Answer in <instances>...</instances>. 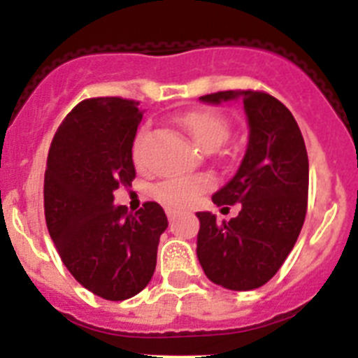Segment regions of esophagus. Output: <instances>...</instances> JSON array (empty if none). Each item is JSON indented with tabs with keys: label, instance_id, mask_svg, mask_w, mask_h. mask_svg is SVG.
<instances>
[{
	"label": "esophagus",
	"instance_id": "34e87169",
	"mask_svg": "<svg viewBox=\"0 0 358 358\" xmlns=\"http://www.w3.org/2000/svg\"><path fill=\"white\" fill-rule=\"evenodd\" d=\"M177 213H179V211L172 210V208H169V210H166V215H169V220H170V222H172L173 218H176V217H177Z\"/></svg>",
	"mask_w": 358,
	"mask_h": 358
}]
</instances>
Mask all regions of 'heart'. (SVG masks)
I'll use <instances>...</instances> for the list:
<instances>
[{
    "instance_id": "1",
    "label": "heart",
    "mask_w": 358,
    "mask_h": 358,
    "mask_svg": "<svg viewBox=\"0 0 358 358\" xmlns=\"http://www.w3.org/2000/svg\"><path fill=\"white\" fill-rule=\"evenodd\" d=\"M179 123L189 132L195 143L204 150H215L220 145L227 141L231 134L229 120L218 110L213 109H195L188 110L182 116H179ZM148 129H141L136 136L134 161L138 164H143V148L147 143ZM211 186V181L204 176H188V177H173L166 181L159 182L154 188V197L170 208H186L189 206L202 192H206Z\"/></svg>"
}]
</instances>
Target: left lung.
<instances>
[{
	"mask_svg": "<svg viewBox=\"0 0 358 358\" xmlns=\"http://www.w3.org/2000/svg\"><path fill=\"white\" fill-rule=\"evenodd\" d=\"M202 102L242 100L249 143L238 172L211 197L240 211L218 220L199 211L197 258L213 283L229 290L265 285L280 271L305 222L308 156L292 113L264 91L235 90L204 94Z\"/></svg>",
	"mask_w": 358,
	"mask_h": 358,
	"instance_id": "1",
	"label": "left lung"
}]
</instances>
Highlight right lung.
Listing matches in <instances>:
<instances>
[{
    "label": "right lung",
    "instance_id": "obj_1",
    "mask_svg": "<svg viewBox=\"0 0 358 358\" xmlns=\"http://www.w3.org/2000/svg\"><path fill=\"white\" fill-rule=\"evenodd\" d=\"M138 106L120 96L82 100L57 129L44 172V217L57 252L82 287L109 301L148 285L169 227L157 202L134 215L115 206V189L136 177Z\"/></svg>",
    "mask_w": 358,
    "mask_h": 358
}]
</instances>
